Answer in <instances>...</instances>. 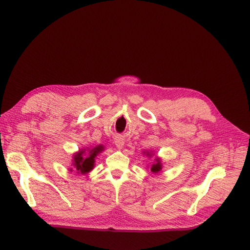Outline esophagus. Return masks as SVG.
<instances>
[{
    "label": "esophagus",
    "mask_w": 250,
    "mask_h": 250,
    "mask_svg": "<svg viewBox=\"0 0 250 250\" xmlns=\"http://www.w3.org/2000/svg\"><path fill=\"white\" fill-rule=\"evenodd\" d=\"M114 143H115V146L117 147V149H123L124 148V145H125V140L123 139V138H116L115 139V141H114Z\"/></svg>",
    "instance_id": "esophagus-1"
}]
</instances>
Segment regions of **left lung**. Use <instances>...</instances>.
<instances>
[{
  "label": "left lung",
  "instance_id": "1",
  "mask_svg": "<svg viewBox=\"0 0 250 250\" xmlns=\"http://www.w3.org/2000/svg\"><path fill=\"white\" fill-rule=\"evenodd\" d=\"M147 156L151 157L152 154L148 152V153H147ZM161 169H162V164H161L160 158H156V159H155V163L151 166V171H152L153 173H158Z\"/></svg>",
  "mask_w": 250,
  "mask_h": 250
}]
</instances>
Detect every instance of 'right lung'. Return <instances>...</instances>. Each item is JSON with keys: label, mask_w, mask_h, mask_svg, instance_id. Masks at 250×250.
Returning <instances> with one entry per match:
<instances>
[{"label": "right lung", "mask_w": 250, "mask_h": 250, "mask_svg": "<svg viewBox=\"0 0 250 250\" xmlns=\"http://www.w3.org/2000/svg\"><path fill=\"white\" fill-rule=\"evenodd\" d=\"M103 146L98 145L93 149H83L76 153L73 157V166L76 169L77 173L79 174H86L90 172L92 169L94 168L95 163V157L103 151ZM70 171H72V168H70Z\"/></svg>", "instance_id": "right-lung-1"}]
</instances>
